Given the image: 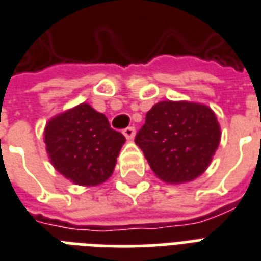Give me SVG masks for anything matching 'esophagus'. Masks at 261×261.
<instances>
[{
    "mask_svg": "<svg viewBox=\"0 0 261 261\" xmlns=\"http://www.w3.org/2000/svg\"><path fill=\"white\" fill-rule=\"evenodd\" d=\"M123 135H125V138L128 139V140H132L135 138V128L133 126H128V128L123 129Z\"/></svg>",
    "mask_w": 261,
    "mask_h": 261,
    "instance_id": "obj_1",
    "label": "esophagus"
}]
</instances>
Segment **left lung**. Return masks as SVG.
<instances>
[{"instance_id": "8db88e82", "label": "left lung", "mask_w": 261, "mask_h": 261, "mask_svg": "<svg viewBox=\"0 0 261 261\" xmlns=\"http://www.w3.org/2000/svg\"><path fill=\"white\" fill-rule=\"evenodd\" d=\"M135 143L161 180L186 183L209 166L220 143V126L206 106L160 101L146 114Z\"/></svg>"}]
</instances>
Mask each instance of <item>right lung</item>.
Wrapping results in <instances>:
<instances>
[{"label": "right lung", "instance_id": "obj_1", "mask_svg": "<svg viewBox=\"0 0 261 261\" xmlns=\"http://www.w3.org/2000/svg\"><path fill=\"white\" fill-rule=\"evenodd\" d=\"M123 143L125 136L110 126L107 117L85 103L55 117L45 128L52 165L80 186L109 179Z\"/></svg>", "mask_w": 261, "mask_h": 261}]
</instances>
